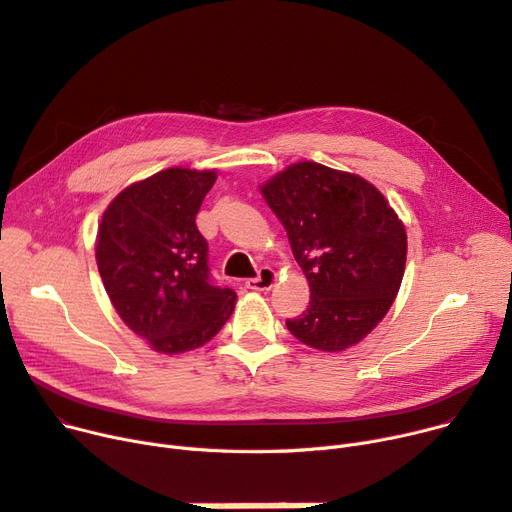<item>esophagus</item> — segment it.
<instances>
[{"label": "esophagus", "mask_w": 512, "mask_h": 512, "mask_svg": "<svg viewBox=\"0 0 512 512\" xmlns=\"http://www.w3.org/2000/svg\"><path fill=\"white\" fill-rule=\"evenodd\" d=\"M276 280H278V274L272 268H261L257 278L247 280V288L249 291H268V288L276 284Z\"/></svg>", "instance_id": "esophagus-1"}]
</instances>
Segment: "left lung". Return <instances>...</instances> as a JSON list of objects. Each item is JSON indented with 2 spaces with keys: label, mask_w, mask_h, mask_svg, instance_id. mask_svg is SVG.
Here are the masks:
<instances>
[{
  "label": "left lung",
  "mask_w": 512,
  "mask_h": 512,
  "mask_svg": "<svg viewBox=\"0 0 512 512\" xmlns=\"http://www.w3.org/2000/svg\"><path fill=\"white\" fill-rule=\"evenodd\" d=\"M261 194L309 282V307L286 328L320 351L360 343L404 278L408 238L397 213L364 177L311 161L286 167Z\"/></svg>",
  "instance_id": "obj_1"
}]
</instances>
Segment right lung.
I'll use <instances>...</instances> for the list:
<instances>
[{"label":"right lung","mask_w":512,"mask_h":512,"mask_svg":"<svg viewBox=\"0 0 512 512\" xmlns=\"http://www.w3.org/2000/svg\"><path fill=\"white\" fill-rule=\"evenodd\" d=\"M215 171L173 167L127 186L102 215L98 272L121 320L159 353L209 343L232 316L236 293L211 280L196 213Z\"/></svg>","instance_id":"obj_1"}]
</instances>
